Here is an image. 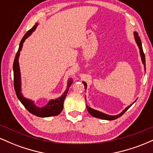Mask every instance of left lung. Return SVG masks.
Here are the masks:
<instances>
[{"label": "left lung", "instance_id": "8db88e82", "mask_svg": "<svg viewBox=\"0 0 153 153\" xmlns=\"http://www.w3.org/2000/svg\"><path fill=\"white\" fill-rule=\"evenodd\" d=\"M134 38H135V40H136V43L138 45V47L139 49H140V55H141V58H142V61H143V63L144 64V65H145V70H146V68H145V54H144V52H143V47H142V42H141V39H140V36H138V33L137 32H134ZM82 83L84 84V86H85V89L87 88V84L85 83V82H82ZM132 103V104H133ZM129 105V106H127V108H125L122 113H120L119 114H117V115H115V116H111V115H108V114H103L102 112L101 111H96L95 109H93V108H91V107L88 106L86 105V107H87V110L89 112V114L91 116H93V117H96V118H99V119H105V120H114L116 119H118L119 117H120L121 116H122L124 114V113H125L129 109V108L130 107L131 105Z\"/></svg>", "mask_w": 153, "mask_h": 153}]
</instances>
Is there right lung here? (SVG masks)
Listing matches in <instances>:
<instances>
[{
	"instance_id": "obj_1",
	"label": "right lung",
	"mask_w": 153,
	"mask_h": 153,
	"mask_svg": "<svg viewBox=\"0 0 153 153\" xmlns=\"http://www.w3.org/2000/svg\"><path fill=\"white\" fill-rule=\"evenodd\" d=\"M38 24H36L35 25L29 29L27 32L26 33L24 37L22 38V41H21L20 45H19V47L18 52H17L15 56L14 62H13V85H14V89L16 94L17 97L19 99V101L22 102V103L24 105V106L30 112L31 114H34L36 117H52V116H57L61 113L63 108V103H64L65 99L66 98L67 94H68L69 88L71 85L72 82H68V87H67L66 91H65L64 94L61 97L58 98V99L55 100H51L49 101L45 106L42 107H37L35 106L34 101H31L29 99H26L22 96V93H21V74H20V69H19V54H20V51L22 50L23 43L26 40V39L29 36H30L31 33L36 29V26H37Z\"/></svg>"
}]
</instances>
